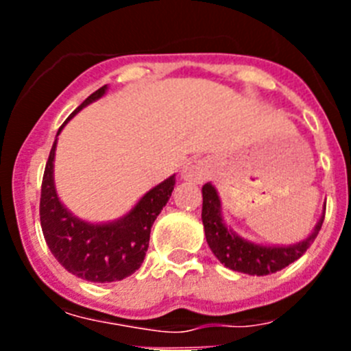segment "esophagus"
<instances>
[{
    "label": "esophagus",
    "mask_w": 351,
    "mask_h": 351,
    "mask_svg": "<svg viewBox=\"0 0 351 351\" xmlns=\"http://www.w3.org/2000/svg\"><path fill=\"white\" fill-rule=\"evenodd\" d=\"M209 173L210 163L207 160H200V158L190 160L186 163L184 169H182V178L191 182H204Z\"/></svg>",
    "instance_id": "esophagus-1"
}]
</instances>
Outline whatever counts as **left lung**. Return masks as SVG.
<instances>
[{
  "label": "left lung",
  "mask_w": 351,
  "mask_h": 351,
  "mask_svg": "<svg viewBox=\"0 0 351 351\" xmlns=\"http://www.w3.org/2000/svg\"><path fill=\"white\" fill-rule=\"evenodd\" d=\"M202 197V223L210 251L225 267L251 276L272 274L299 260L315 243L325 218L324 209V216L316 223L315 230L302 243L293 246H262V244L250 243L246 239L239 237L230 228H226L221 218V202L210 182L204 184Z\"/></svg>",
  "instance_id": "1"
}]
</instances>
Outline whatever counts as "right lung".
Segmentation results:
<instances>
[{
  "label": "right lung",
  "mask_w": 351,
  "mask_h": 351,
  "mask_svg": "<svg viewBox=\"0 0 351 351\" xmlns=\"http://www.w3.org/2000/svg\"><path fill=\"white\" fill-rule=\"evenodd\" d=\"M107 86L88 96L61 125L60 132L71 117L86 105L105 95ZM58 132V135H60ZM58 141V138H56ZM54 153L52 144L40 195V223L49 250L56 260L71 274L93 283H110L132 276L144 262L149 247L151 226L172 195L176 176L149 190L126 216L105 225H93L75 218L60 202L54 188Z\"/></svg>",
  "instance_id": "right-lung-1"
}]
</instances>
